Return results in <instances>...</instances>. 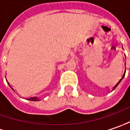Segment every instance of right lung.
Masks as SVG:
<instances>
[{"label":"right lung","mask_w":130,"mask_h":130,"mask_svg":"<svg viewBox=\"0 0 130 130\" xmlns=\"http://www.w3.org/2000/svg\"><path fill=\"white\" fill-rule=\"evenodd\" d=\"M32 98V101H38V100L36 99V98Z\"/></svg>","instance_id":"add662e5"}]
</instances>
